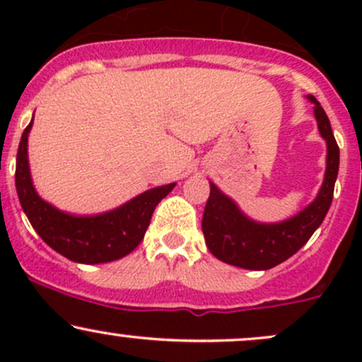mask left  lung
Returning a JSON list of instances; mask_svg holds the SVG:
<instances>
[{
	"instance_id": "1",
	"label": "left lung",
	"mask_w": 362,
	"mask_h": 362,
	"mask_svg": "<svg viewBox=\"0 0 362 362\" xmlns=\"http://www.w3.org/2000/svg\"><path fill=\"white\" fill-rule=\"evenodd\" d=\"M318 132L327 143V167L317 197L300 213L277 223H260L240 209L230 195L209 182L211 194L202 216V233L209 252L218 260L248 271H267L288 260L311 238L330 209L339 173V146L330 120L313 95Z\"/></svg>"
}]
</instances>
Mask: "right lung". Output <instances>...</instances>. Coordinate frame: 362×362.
Wrapping results in <instances>:
<instances>
[{
	"mask_svg": "<svg viewBox=\"0 0 362 362\" xmlns=\"http://www.w3.org/2000/svg\"><path fill=\"white\" fill-rule=\"evenodd\" d=\"M32 124L34 117L20 139L15 172L16 194L32 228L52 250L78 264H107L131 253L144 238L158 202L172 192L177 182L144 190L105 213H66L40 197L35 190L28 163Z\"/></svg>",
	"mask_w": 362,
	"mask_h": 362,
	"instance_id": "add662e5",
	"label": "right lung"
}]
</instances>
